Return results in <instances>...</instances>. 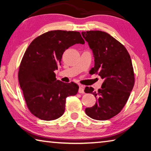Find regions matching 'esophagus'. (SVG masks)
Listing matches in <instances>:
<instances>
[{
    "label": "esophagus",
    "instance_id": "34e87169",
    "mask_svg": "<svg viewBox=\"0 0 151 151\" xmlns=\"http://www.w3.org/2000/svg\"><path fill=\"white\" fill-rule=\"evenodd\" d=\"M78 93H82V94L85 93V91H84V88H83V86H79Z\"/></svg>",
    "mask_w": 151,
    "mask_h": 151
}]
</instances>
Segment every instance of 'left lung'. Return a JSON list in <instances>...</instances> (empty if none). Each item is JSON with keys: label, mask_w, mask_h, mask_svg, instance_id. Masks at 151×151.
I'll return each mask as SVG.
<instances>
[{"label": "left lung", "mask_w": 151, "mask_h": 151, "mask_svg": "<svg viewBox=\"0 0 151 151\" xmlns=\"http://www.w3.org/2000/svg\"><path fill=\"white\" fill-rule=\"evenodd\" d=\"M81 34L94 57L90 73L99 75L104 80L98 92L92 87L85 88L86 93H92L96 99L95 104L86 108L85 112L92 119L105 121L119 114L129 98L134 84L131 58L124 45L108 33L90 30Z\"/></svg>", "instance_id": "left-lung-1"}]
</instances>
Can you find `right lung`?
Here are the masks:
<instances>
[{"instance_id": "1", "label": "right lung", "mask_w": 151, "mask_h": 151, "mask_svg": "<svg viewBox=\"0 0 151 151\" xmlns=\"http://www.w3.org/2000/svg\"><path fill=\"white\" fill-rule=\"evenodd\" d=\"M85 44L76 31L51 30L32 40L25 51L19 70V81L28 109L44 121L59 118L65 110L66 97L74 96L78 86L57 80L54 71L61 65L65 50Z\"/></svg>"}]
</instances>
